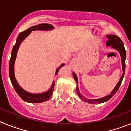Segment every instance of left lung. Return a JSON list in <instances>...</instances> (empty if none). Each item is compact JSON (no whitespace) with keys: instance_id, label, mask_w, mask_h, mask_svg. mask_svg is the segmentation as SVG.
Wrapping results in <instances>:
<instances>
[{"instance_id":"1","label":"left lung","mask_w":131,"mask_h":131,"mask_svg":"<svg viewBox=\"0 0 131 131\" xmlns=\"http://www.w3.org/2000/svg\"><path fill=\"white\" fill-rule=\"evenodd\" d=\"M106 37L107 38V40L106 42V45L107 46H112L113 48H115L116 50H117L120 53L121 56V62H122V66H123V73L122 76L121 77L119 81L118 82L117 84L116 85V86L115 87V89H113V91L111 92L110 94L104 97V98H99V99H96V100H90V99H87V98H84L81 94H80V92H79L78 89V86H77V92L79 96L81 98L82 100H84V102H89L90 104H96V103H102L104 102L107 101L108 100H110L112 96H113L114 94L117 92V91H118V89L119 88L120 85H121V83H122L123 79L125 75V59H126V50L125 49L124 45H123V42L121 40V39H120L119 37L116 35H107L106 36ZM73 77L75 79V81L77 83V84L78 85V81H77V77L76 74L75 73H73Z\"/></svg>"}]
</instances>
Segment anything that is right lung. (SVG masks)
<instances>
[{"label":"right lung","mask_w":131,"mask_h":131,"mask_svg":"<svg viewBox=\"0 0 131 131\" xmlns=\"http://www.w3.org/2000/svg\"><path fill=\"white\" fill-rule=\"evenodd\" d=\"M52 29H53V26L51 24H40L39 25L31 27L23 31V32H21L19 34V35H18V38H17L16 44L14 46L12 51L11 58H10V62H9V76H10V81H11L12 84L13 85L16 92L18 93V95L20 96V98L23 100L27 102L39 103L47 101L48 100H49L50 97L52 96V95L53 90H54V82L53 83L51 89H50L48 91H47V92H43V93L36 94H35L29 93V92L24 91L22 88L19 86L18 83H17V81L16 80V78H15L14 76V66L15 60H16V54H17V52H18V50L19 48L21 42H22V40L31 33V31H35V30H48ZM63 65L64 64L63 63V64L61 65L58 68L56 71V75L58 73V72L60 68H62Z\"/></svg>","instance_id":"obj_1"}]
</instances>
